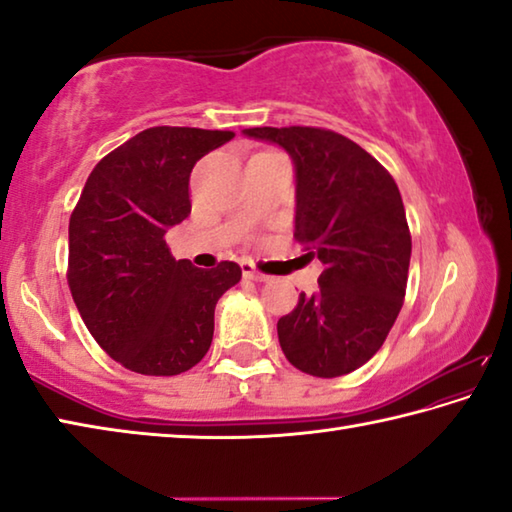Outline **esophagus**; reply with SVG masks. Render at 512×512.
<instances>
[{
    "label": "esophagus",
    "instance_id": "1",
    "mask_svg": "<svg viewBox=\"0 0 512 512\" xmlns=\"http://www.w3.org/2000/svg\"><path fill=\"white\" fill-rule=\"evenodd\" d=\"M241 273H244V277H248V280H257V282L271 280V277H268L266 273H259L253 262H241Z\"/></svg>",
    "mask_w": 512,
    "mask_h": 512
}]
</instances>
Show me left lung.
Returning <instances> with one entry per match:
<instances>
[{"instance_id": "obj_1", "label": "left lung", "mask_w": 512, "mask_h": 512, "mask_svg": "<svg viewBox=\"0 0 512 512\" xmlns=\"http://www.w3.org/2000/svg\"><path fill=\"white\" fill-rule=\"evenodd\" d=\"M277 144L296 167V239L323 262L314 296L300 293L277 320L282 352L314 377L361 368L400 314L411 262V232L395 180L381 164L325 128H246Z\"/></svg>"}]
</instances>
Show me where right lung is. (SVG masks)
<instances>
[{
    "label": "right lung",
    "mask_w": 512,
    "mask_h": 512,
    "mask_svg": "<svg viewBox=\"0 0 512 512\" xmlns=\"http://www.w3.org/2000/svg\"><path fill=\"white\" fill-rule=\"evenodd\" d=\"M235 133L155 126L108 153L69 219L67 282L85 327L121 366L171 377L212 345L214 307L241 280L235 262L196 268L164 235L192 212L189 176Z\"/></svg>",
    "instance_id": "right-lung-1"
}]
</instances>
